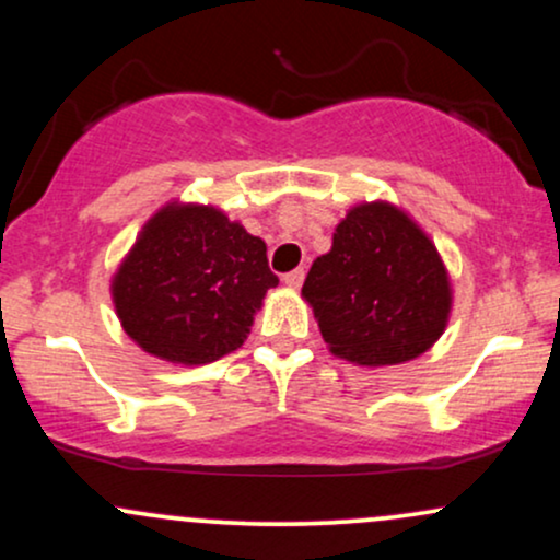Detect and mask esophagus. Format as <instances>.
Segmentation results:
<instances>
[{
	"instance_id": "obj_1",
	"label": "esophagus",
	"mask_w": 560,
	"mask_h": 560,
	"mask_svg": "<svg viewBox=\"0 0 560 560\" xmlns=\"http://www.w3.org/2000/svg\"><path fill=\"white\" fill-rule=\"evenodd\" d=\"M302 281H305V268H294V271L284 273V284L292 289H300Z\"/></svg>"
}]
</instances>
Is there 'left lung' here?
I'll use <instances>...</instances> for the list:
<instances>
[{"instance_id": "1", "label": "left lung", "mask_w": 560, "mask_h": 560, "mask_svg": "<svg viewBox=\"0 0 560 560\" xmlns=\"http://www.w3.org/2000/svg\"><path fill=\"white\" fill-rule=\"evenodd\" d=\"M302 298L334 355L369 369L427 352L453 305L432 240L389 202L355 205L339 221L331 249L313 260Z\"/></svg>"}]
</instances>
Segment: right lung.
<instances>
[{
	"label": "right lung",
	"mask_w": 560,
	"mask_h": 560,
	"mask_svg": "<svg viewBox=\"0 0 560 560\" xmlns=\"http://www.w3.org/2000/svg\"><path fill=\"white\" fill-rule=\"evenodd\" d=\"M276 284L260 236L213 205L171 202L144 223L110 289L120 326L141 350L202 365L242 347Z\"/></svg>",
	"instance_id": "right-lung-1"
}]
</instances>
